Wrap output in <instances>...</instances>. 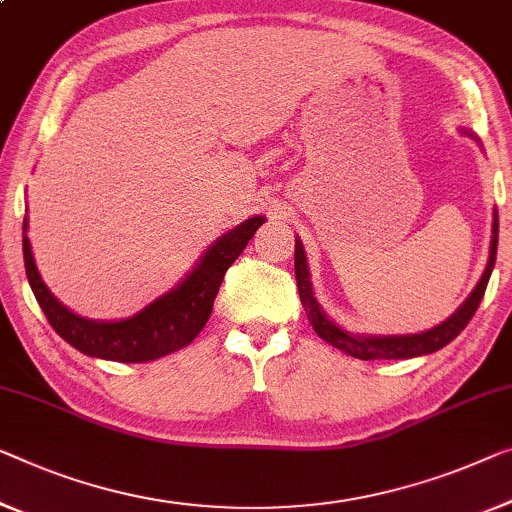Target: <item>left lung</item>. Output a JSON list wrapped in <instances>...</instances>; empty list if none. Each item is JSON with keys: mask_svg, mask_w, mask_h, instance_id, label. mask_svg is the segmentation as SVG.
Here are the masks:
<instances>
[{"mask_svg": "<svg viewBox=\"0 0 512 512\" xmlns=\"http://www.w3.org/2000/svg\"><path fill=\"white\" fill-rule=\"evenodd\" d=\"M492 246H490V262L485 266V273L476 285L474 292L469 294V299L457 308L451 319H446L444 324H439L437 329L418 333V335H395V338H358V335H349L342 329H338L331 319L324 317V312L319 310V305L312 296L310 289V276H308V264H305V253L301 241L296 239L294 246V271H296V287H299V296L305 312H308L312 329L317 331L319 338H324L329 345L342 349V352L352 354L361 361H375V358H414L421 354L437 352L444 345H448L453 338H457L464 326L471 322L474 312L478 310L480 301H483L485 287L490 282L494 262H497V241H499V216L494 213V225H492Z\"/></svg>", "mask_w": 512, "mask_h": 512, "instance_id": "1", "label": "left lung"}]
</instances>
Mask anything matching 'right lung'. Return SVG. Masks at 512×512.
<instances>
[{
  "mask_svg": "<svg viewBox=\"0 0 512 512\" xmlns=\"http://www.w3.org/2000/svg\"><path fill=\"white\" fill-rule=\"evenodd\" d=\"M262 223L264 218L255 216L234 227L230 234L220 236V241L213 243L209 253L183 280L179 289H174L172 294L163 296L149 308H144L140 315L124 319V322H91V319L78 317L48 292V287L38 276L32 246L25 236L27 220L22 223V255H25L27 280L32 285L38 305H41L52 329L68 345L80 349L82 354L108 358V361L144 363L177 352L195 340V335L207 324L227 269L243 253V248L248 246V241L253 239Z\"/></svg>",
  "mask_w": 512,
  "mask_h": 512,
  "instance_id": "add662e5",
  "label": "right lung"
}]
</instances>
